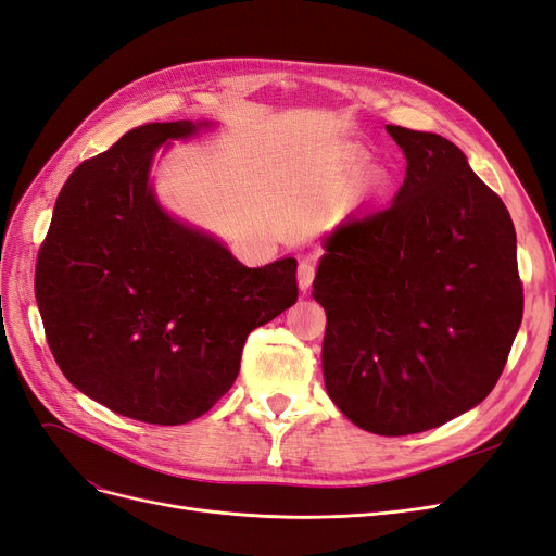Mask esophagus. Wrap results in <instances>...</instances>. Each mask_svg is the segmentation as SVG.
Returning <instances> with one entry per match:
<instances>
[{
  "label": "esophagus",
  "instance_id": "obj_1",
  "mask_svg": "<svg viewBox=\"0 0 556 556\" xmlns=\"http://www.w3.org/2000/svg\"><path fill=\"white\" fill-rule=\"evenodd\" d=\"M296 276H299V288H301V290H308L311 285H313V278H315V266H313V262H311V260H301V262H299Z\"/></svg>",
  "mask_w": 556,
  "mask_h": 556
}]
</instances>
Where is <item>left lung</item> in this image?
I'll use <instances>...</instances> for the list:
<instances>
[{
    "instance_id": "left-lung-1",
    "label": "left lung",
    "mask_w": 556,
    "mask_h": 556,
    "mask_svg": "<svg viewBox=\"0 0 556 556\" xmlns=\"http://www.w3.org/2000/svg\"><path fill=\"white\" fill-rule=\"evenodd\" d=\"M406 178L382 211L348 215L319 260L323 371L352 425L378 435L441 427L494 390L525 294L508 208L452 141L387 125Z\"/></svg>"
}]
</instances>
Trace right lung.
Listing matches in <instances>:
<instances>
[{"mask_svg": "<svg viewBox=\"0 0 556 556\" xmlns=\"http://www.w3.org/2000/svg\"><path fill=\"white\" fill-rule=\"evenodd\" d=\"M204 127L148 123L76 166L37 257V304L64 378L148 425L208 413L239 376L248 333L299 296L294 257L248 268L160 206L155 153Z\"/></svg>", "mask_w": 556, "mask_h": 556, "instance_id": "obj_1", "label": "right lung"}]
</instances>
